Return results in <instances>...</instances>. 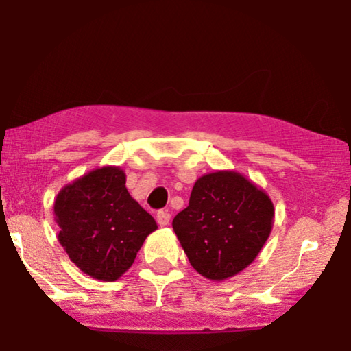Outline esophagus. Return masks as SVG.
Segmentation results:
<instances>
[{
    "label": "esophagus",
    "instance_id": "esophagus-1",
    "mask_svg": "<svg viewBox=\"0 0 351 351\" xmlns=\"http://www.w3.org/2000/svg\"><path fill=\"white\" fill-rule=\"evenodd\" d=\"M171 220V213L167 210H160L156 213V221H158L160 226H166Z\"/></svg>",
    "mask_w": 351,
    "mask_h": 351
}]
</instances>
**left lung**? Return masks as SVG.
Here are the masks:
<instances>
[{"label": "left lung", "mask_w": 351, "mask_h": 351, "mask_svg": "<svg viewBox=\"0 0 351 351\" xmlns=\"http://www.w3.org/2000/svg\"><path fill=\"white\" fill-rule=\"evenodd\" d=\"M272 223L274 204L261 188L239 172L217 171L196 180L172 228L191 266L220 282L253 263Z\"/></svg>", "instance_id": "1"}]
</instances>
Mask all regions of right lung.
Listing matches in <instances>:
<instances>
[{
    "mask_svg": "<svg viewBox=\"0 0 351 351\" xmlns=\"http://www.w3.org/2000/svg\"><path fill=\"white\" fill-rule=\"evenodd\" d=\"M125 184L120 167L104 166L62 188L55 199L60 243L69 260L96 280L123 276L145 237L158 228Z\"/></svg>",
    "mask_w": 351,
    "mask_h": 351,
    "instance_id": "obj_1",
    "label": "right lung"
}]
</instances>
